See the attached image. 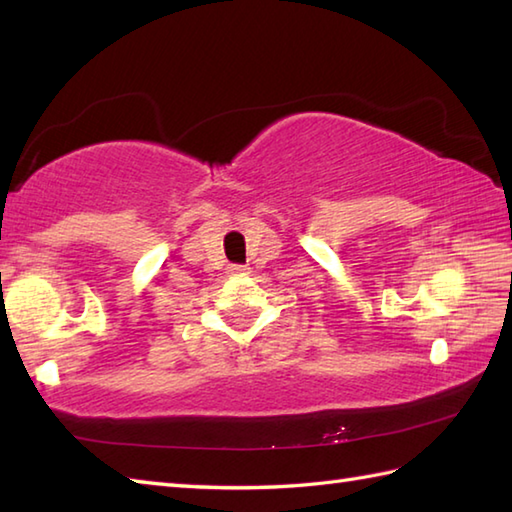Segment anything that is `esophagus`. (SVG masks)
Instances as JSON below:
<instances>
[{
	"label": "esophagus",
	"instance_id": "34e87169",
	"mask_svg": "<svg viewBox=\"0 0 512 512\" xmlns=\"http://www.w3.org/2000/svg\"><path fill=\"white\" fill-rule=\"evenodd\" d=\"M246 266H242V264H231V266H228V273H231V275H244L246 273Z\"/></svg>",
	"mask_w": 512,
	"mask_h": 512
}]
</instances>
